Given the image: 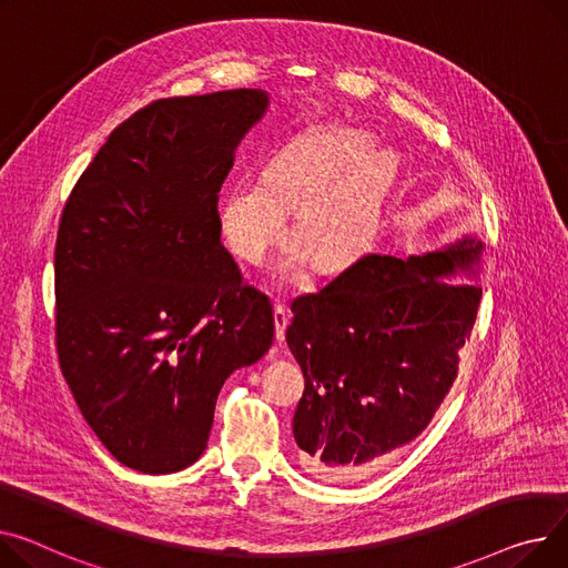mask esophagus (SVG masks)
Wrapping results in <instances>:
<instances>
[{
	"instance_id": "esophagus-1",
	"label": "esophagus",
	"mask_w": 568,
	"mask_h": 568,
	"mask_svg": "<svg viewBox=\"0 0 568 568\" xmlns=\"http://www.w3.org/2000/svg\"><path fill=\"white\" fill-rule=\"evenodd\" d=\"M274 324H276V337L285 339V328L290 324V313H287L283 301H276V304H274Z\"/></svg>"
}]
</instances>
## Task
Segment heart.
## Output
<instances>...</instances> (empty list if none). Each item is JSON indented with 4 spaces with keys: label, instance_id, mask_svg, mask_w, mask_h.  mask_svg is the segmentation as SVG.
<instances>
[{
    "label": "heart",
    "instance_id": "heart-1",
    "mask_svg": "<svg viewBox=\"0 0 568 568\" xmlns=\"http://www.w3.org/2000/svg\"><path fill=\"white\" fill-rule=\"evenodd\" d=\"M374 139L352 128H317L285 143L264 169L262 182L237 180L219 201L221 233L231 251L262 264L287 237L294 240L283 274H294L308 255L317 270L345 267L365 246L395 173L390 150H372Z\"/></svg>",
    "mask_w": 568,
    "mask_h": 568
}]
</instances>
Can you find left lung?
Listing matches in <instances>:
<instances>
[{
    "label": "left lung",
    "instance_id": "1",
    "mask_svg": "<svg viewBox=\"0 0 568 568\" xmlns=\"http://www.w3.org/2000/svg\"><path fill=\"white\" fill-rule=\"evenodd\" d=\"M479 253L473 237L406 260L369 253L292 301L285 339L306 379L292 432L311 475L349 481L427 429L481 298L438 278L473 272Z\"/></svg>",
    "mask_w": 568,
    "mask_h": 568
}]
</instances>
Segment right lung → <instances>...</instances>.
<instances>
[{
	"label": "right lung",
	"mask_w": 568,
	"mask_h": 568,
	"mask_svg": "<svg viewBox=\"0 0 568 568\" xmlns=\"http://www.w3.org/2000/svg\"><path fill=\"white\" fill-rule=\"evenodd\" d=\"M267 93L145 104L109 134L63 205L54 248L57 354L113 459L192 466L219 390L267 354L274 311L221 244L219 192Z\"/></svg>",
	"instance_id": "right-lung-1"
}]
</instances>
